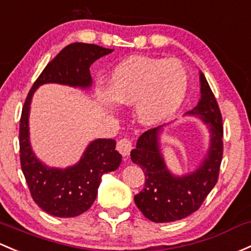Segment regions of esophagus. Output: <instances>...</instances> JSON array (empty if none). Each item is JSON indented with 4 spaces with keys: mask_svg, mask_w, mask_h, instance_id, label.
Here are the masks:
<instances>
[{
    "mask_svg": "<svg viewBox=\"0 0 251 251\" xmlns=\"http://www.w3.org/2000/svg\"><path fill=\"white\" fill-rule=\"evenodd\" d=\"M117 150L124 157L128 156V155H130V151L132 150V142L127 138L120 139L117 143Z\"/></svg>",
    "mask_w": 251,
    "mask_h": 251,
    "instance_id": "esophagus-1",
    "label": "esophagus"
}]
</instances>
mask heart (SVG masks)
I'll use <instances>...</instances> for the list:
<instances>
[{
	"mask_svg": "<svg viewBox=\"0 0 251 251\" xmlns=\"http://www.w3.org/2000/svg\"><path fill=\"white\" fill-rule=\"evenodd\" d=\"M186 91L188 75L180 62L137 55L119 62L108 77L107 90L97 89L95 95L107 109L115 103L133 104L136 120L154 127L176 114Z\"/></svg>",
	"mask_w": 251,
	"mask_h": 251,
	"instance_id": "b5f03b06",
	"label": "heart"
}]
</instances>
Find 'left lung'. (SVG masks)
<instances>
[{
	"label": "left lung",
	"instance_id": "left-lung-1",
	"mask_svg": "<svg viewBox=\"0 0 251 251\" xmlns=\"http://www.w3.org/2000/svg\"><path fill=\"white\" fill-rule=\"evenodd\" d=\"M201 99L185 117L200 119L209 132L207 154L192 172L172 173L166 165L160 138L165 126L147 131L131 151V160L143 170L144 189L134 196V203L149 220L171 223L186 218L201 207L218 181L223 157V119L204 75L200 72Z\"/></svg>",
	"mask_w": 251,
	"mask_h": 251
}]
</instances>
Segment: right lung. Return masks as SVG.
<instances>
[{"label":"right lung","instance_id":"obj_1","mask_svg":"<svg viewBox=\"0 0 251 251\" xmlns=\"http://www.w3.org/2000/svg\"><path fill=\"white\" fill-rule=\"evenodd\" d=\"M114 51L96 44L72 43L50 61L31 88L20 119V163L33 201L48 214L73 218L91 207L101 178L120 166L121 155L114 139L97 138L90 142L80 160L66 168L49 167L36 156L30 141L31 101L44 84H60L81 90L92 85L90 66L100 57Z\"/></svg>","mask_w":251,"mask_h":251}]
</instances>
